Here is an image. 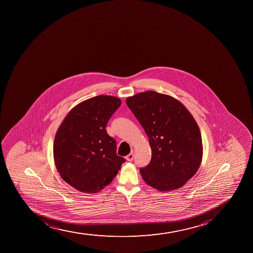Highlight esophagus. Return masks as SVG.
Listing matches in <instances>:
<instances>
[{
  "label": "esophagus",
  "instance_id": "34e87169",
  "mask_svg": "<svg viewBox=\"0 0 253 253\" xmlns=\"http://www.w3.org/2000/svg\"><path fill=\"white\" fill-rule=\"evenodd\" d=\"M126 160L128 161V162H131V161H133V153H129L128 156H126Z\"/></svg>",
  "mask_w": 253,
  "mask_h": 253
}]
</instances>
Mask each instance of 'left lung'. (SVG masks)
<instances>
[{"mask_svg":"<svg viewBox=\"0 0 253 253\" xmlns=\"http://www.w3.org/2000/svg\"><path fill=\"white\" fill-rule=\"evenodd\" d=\"M125 101L143 126L152 148L150 163L139 170L144 181L161 191L183 186L202 161V138L194 117L179 100L153 90Z\"/></svg>","mask_w":253,"mask_h":253,"instance_id":"1","label":"left lung"}]
</instances>
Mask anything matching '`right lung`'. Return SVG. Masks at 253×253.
<instances>
[{
  "label": "right lung",
  "mask_w": 253,
  "mask_h": 253,
  "mask_svg": "<svg viewBox=\"0 0 253 253\" xmlns=\"http://www.w3.org/2000/svg\"><path fill=\"white\" fill-rule=\"evenodd\" d=\"M121 100L97 95L79 103L56 133L53 158L61 177L81 192L96 193L112 181L125 159L105 129Z\"/></svg>",
  "instance_id": "1"
}]
</instances>
